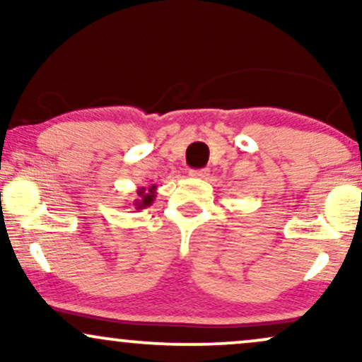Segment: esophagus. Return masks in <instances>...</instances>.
<instances>
[{"label":"esophagus","mask_w":362,"mask_h":362,"mask_svg":"<svg viewBox=\"0 0 362 362\" xmlns=\"http://www.w3.org/2000/svg\"><path fill=\"white\" fill-rule=\"evenodd\" d=\"M207 175H209V170H207V168L190 170V172H189V177H192V178H206Z\"/></svg>","instance_id":"1"}]
</instances>
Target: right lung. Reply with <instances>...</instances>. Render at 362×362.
Instances as JSON below:
<instances>
[{
	"label": "right lung",
	"instance_id": "right-lung-1",
	"mask_svg": "<svg viewBox=\"0 0 362 362\" xmlns=\"http://www.w3.org/2000/svg\"><path fill=\"white\" fill-rule=\"evenodd\" d=\"M136 194H138V199H134L132 206H134L138 211L146 209L148 206H151L153 202H155L156 185L155 184H149L148 187H139V189L136 190Z\"/></svg>",
	"mask_w": 362,
	"mask_h": 362
}]
</instances>
